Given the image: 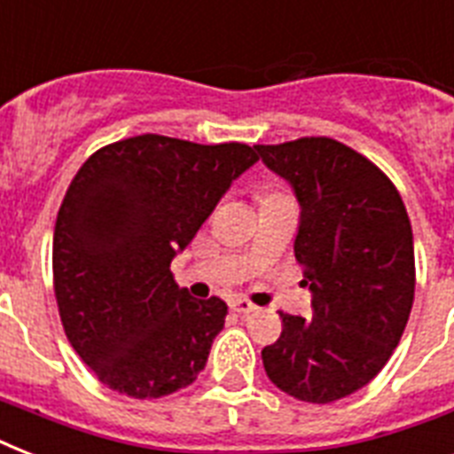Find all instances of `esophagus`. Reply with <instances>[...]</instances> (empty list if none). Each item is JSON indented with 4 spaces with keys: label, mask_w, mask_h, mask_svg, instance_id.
Returning <instances> with one entry per match:
<instances>
[{
    "label": "esophagus",
    "mask_w": 454,
    "mask_h": 454,
    "mask_svg": "<svg viewBox=\"0 0 454 454\" xmlns=\"http://www.w3.org/2000/svg\"><path fill=\"white\" fill-rule=\"evenodd\" d=\"M231 309L235 310V313H240V316H247V313H254L256 306L249 299H233L231 301Z\"/></svg>",
    "instance_id": "obj_1"
}]
</instances>
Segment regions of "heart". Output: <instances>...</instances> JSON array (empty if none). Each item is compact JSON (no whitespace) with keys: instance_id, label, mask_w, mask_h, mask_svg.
<instances>
[{"instance_id":"b5f03b06","label":"heart","mask_w":454,"mask_h":454,"mask_svg":"<svg viewBox=\"0 0 454 454\" xmlns=\"http://www.w3.org/2000/svg\"><path fill=\"white\" fill-rule=\"evenodd\" d=\"M280 195H283V192L276 191V188H269V185H266V188H259V198H262V202L270 198H280Z\"/></svg>"}]
</instances>
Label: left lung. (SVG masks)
I'll return each instance as SVG.
<instances>
[{
  "mask_svg": "<svg viewBox=\"0 0 454 454\" xmlns=\"http://www.w3.org/2000/svg\"><path fill=\"white\" fill-rule=\"evenodd\" d=\"M301 205L294 256L313 317L280 310L283 332L262 351L269 380L306 403L356 394L387 365L415 301V245L391 178L348 145L303 137L254 145Z\"/></svg>",
  "mask_w": 454,
  "mask_h": 454,
  "instance_id": "obj_1",
  "label": "left lung"
}]
</instances>
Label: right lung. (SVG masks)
I'll return each instance as SVG.
<instances>
[{"mask_svg":"<svg viewBox=\"0 0 454 454\" xmlns=\"http://www.w3.org/2000/svg\"><path fill=\"white\" fill-rule=\"evenodd\" d=\"M256 160L238 141L141 134L74 174L53 231V292L67 341L108 388L162 398L205 370L228 306L192 299L169 266Z\"/></svg>","mask_w":454,"mask_h":454,"instance_id":"right-lung-1","label":"right lung"}]
</instances>
